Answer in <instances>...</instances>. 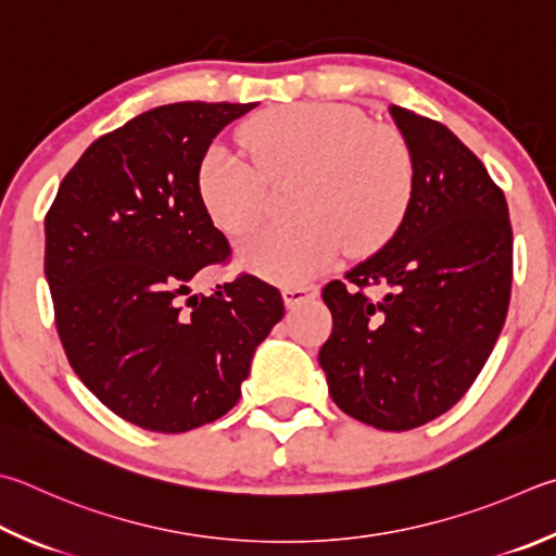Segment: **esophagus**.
Masks as SVG:
<instances>
[{
  "label": "esophagus",
  "mask_w": 556,
  "mask_h": 556,
  "mask_svg": "<svg viewBox=\"0 0 556 556\" xmlns=\"http://www.w3.org/2000/svg\"><path fill=\"white\" fill-rule=\"evenodd\" d=\"M281 296H285L287 308H296L306 301L318 296V287L316 285H306V287H285L281 289Z\"/></svg>",
  "instance_id": "obj_1"
}]
</instances>
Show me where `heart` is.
<instances>
[{"label": "heart", "instance_id": "1", "mask_svg": "<svg viewBox=\"0 0 556 556\" xmlns=\"http://www.w3.org/2000/svg\"><path fill=\"white\" fill-rule=\"evenodd\" d=\"M243 150L216 143L199 167L208 218L243 238L267 214V179L299 175L291 211L299 224L267 228L240 245L238 262L255 275L301 285L338 262L342 250L371 252L396 233L413 194V160L389 130L369 128L357 109L296 104L245 126Z\"/></svg>", "mask_w": 556, "mask_h": 556}]
</instances>
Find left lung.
Returning a JSON list of instances; mask_svg holds the SVG:
<instances>
[{"mask_svg":"<svg viewBox=\"0 0 556 556\" xmlns=\"http://www.w3.org/2000/svg\"><path fill=\"white\" fill-rule=\"evenodd\" d=\"M389 114L413 160L410 204L387 245L323 289L332 332L318 362L340 410L401 432L447 413L486 365L508 313L513 230L503 191L447 126Z\"/></svg>","mask_w":556,"mask_h":556,"instance_id":"obj_1","label":"left lung"}]
</instances>
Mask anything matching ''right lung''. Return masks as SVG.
Here are the masks:
<instances>
[{"label": "right lung", "mask_w": 556, "mask_h": 556, "mask_svg": "<svg viewBox=\"0 0 556 556\" xmlns=\"http://www.w3.org/2000/svg\"><path fill=\"white\" fill-rule=\"evenodd\" d=\"M255 106L179 102L130 118L85 150L46 216V279L70 367L143 430L173 435L226 416L285 316L279 291L252 275L191 294V279L230 255L201 204V160Z\"/></svg>", "instance_id": "obj_1"}]
</instances>
